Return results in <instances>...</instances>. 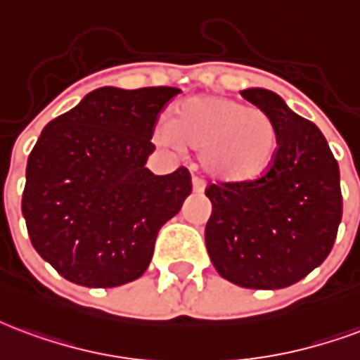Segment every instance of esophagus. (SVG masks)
<instances>
[{
  "label": "esophagus",
  "instance_id": "esophagus-1",
  "mask_svg": "<svg viewBox=\"0 0 360 360\" xmlns=\"http://www.w3.org/2000/svg\"><path fill=\"white\" fill-rule=\"evenodd\" d=\"M206 188V183L200 179V177H193V191L194 193H204Z\"/></svg>",
  "mask_w": 360,
  "mask_h": 360
}]
</instances>
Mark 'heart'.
Here are the masks:
<instances>
[{
    "label": "heart",
    "mask_w": 360,
    "mask_h": 360,
    "mask_svg": "<svg viewBox=\"0 0 360 360\" xmlns=\"http://www.w3.org/2000/svg\"><path fill=\"white\" fill-rule=\"evenodd\" d=\"M156 139L166 146L183 143L200 150L204 172L227 183L254 179L265 172L278 141L273 120L262 108L219 95L181 103L172 122L158 124Z\"/></svg>",
    "instance_id": "1"
}]
</instances>
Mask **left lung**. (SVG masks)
<instances>
[{
    "label": "left lung",
    "instance_id": "left-lung-1",
    "mask_svg": "<svg viewBox=\"0 0 360 360\" xmlns=\"http://www.w3.org/2000/svg\"><path fill=\"white\" fill-rule=\"evenodd\" d=\"M242 97L276 127V153L262 177L206 188V248L215 271L242 288L292 286L328 257L342 221L340 167L321 129L276 93Z\"/></svg>",
    "mask_w": 360,
    "mask_h": 360
}]
</instances>
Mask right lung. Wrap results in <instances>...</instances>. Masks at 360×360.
<instances>
[{
    "instance_id": "right-lung-1",
    "label": "right lung",
    "mask_w": 360,
    "mask_h": 360,
    "mask_svg": "<svg viewBox=\"0 0 360 360\" xmlns=\"http://www.w3.org/2000/svg\"><path fill=\"white\" fill-rule=\"evenodd\" d=\"M177 87H98L51 120L26 166L22 215L32 246L66 281L114 288L139 278L162 225L193 191L179 167H145Z\"/></svg>"
}]
</instances>
